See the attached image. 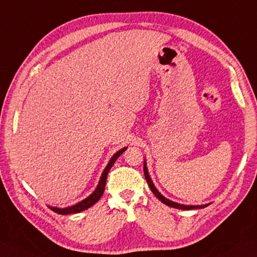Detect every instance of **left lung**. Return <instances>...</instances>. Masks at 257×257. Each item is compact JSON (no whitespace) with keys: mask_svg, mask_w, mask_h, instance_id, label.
I'll use <instances>...</instances> for the list:
<instances>
[{"mask_svg":"<svg viewBox=\"0 0 257 257\" xmlns=\"http://www.w3.org/2000/svg\"><path fill=\"white\" fill-rule=\"evenodd\" d=\"M143 171H145V176H146V180H147V182H148V184H149V187H150V189L152 190V193H153L154 195H156V196L158 197V198L163 202V204L168 205V206H170V207H173V208H177V209H183V210L199 209V208H204V207L208 206V205H202V206H185V205L177 204V202H174V201H172V200L166 199L164 196H162V195H161V194L159 193V190H158V189L156 188V186H154V185H153L150 176H149L148 169H147V166H146V162H145V165H143Z\"/></svg>","mask_w":257,"mask_h":257,"instance_id":"obj_1","label":"left lung"}]
</instances>
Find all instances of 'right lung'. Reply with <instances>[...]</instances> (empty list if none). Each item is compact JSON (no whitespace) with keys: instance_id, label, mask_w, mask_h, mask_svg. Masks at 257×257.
Wrapping results in <instances>:
<instances>
[{"instance_id":"1","label":"right lung","mask_w":257,"mask_h":257,"mask_svg":"<svg viewBox=\"0 0 257 257\" xmlns=\"http://www.w3.org/2000/svg\"><path fill=\"white\" fill-rule=\"evenodd\" d=\"M126 149H127V148H123V149H121V150H119L117 153L114 154V157H112V158L110 159L108 165L106 166V169L104 170L103 174H101V177H100V180H99V183H98V185H97L96 189L94 190V193H93L91 196H88L86 199L82 200L81 202H79V204H76V205H74V206H72V207L63 208V209H59V208H51V209H52L53 211H55V212L59 213V214L77 213V212H81V211H83V210L87 209V208L93 206V205L95 204V202H97V201L99 200L100 197H101V195L104 194L105 185H106V180H107V174H108V172H109V170L111 169V166L114 165V163L116 162V160H117L119 157H120V154H121L123 151H126Z\"/></svg>"}]
</instances>
